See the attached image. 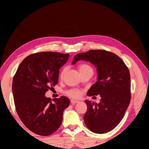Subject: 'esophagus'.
Masks as SVG:
<instances>
[{"label":"esophagus","instance_id":"1","mask_svg":"<svg viewBox=\"0 0 149 149\" xmlns=\"http://www.w3.org/2000/svg\"><path fill=\"white\" fill-rule=\"evenodd\" d=\"M70 102H71V103H72V104H75V103L79 102V100H75V99H71V100H70Z\"/></svg>","mask_w":149,"mask_h":149}]
</instances>
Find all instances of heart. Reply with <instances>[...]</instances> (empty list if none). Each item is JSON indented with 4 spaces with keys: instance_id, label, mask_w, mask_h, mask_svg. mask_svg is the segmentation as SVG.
I'll list each match as a JSON object with an SVG mask.
<instances>
[{
    "instance_id": "obj_1",
    "label": "heart",
    "mask_w": 149,
    "mask_h": 149,
    "mask_svg": "<svg viewBox=\"0 0 149 149\" xmlns=\"http://www.w3.org/2000/svg\"><path fill=\"white\" fill-rule=\"evenodd\" d=\"M78 70H79L81 74H85V73H88V72H91L93 74V69L92 66H91L90 65L87 64H85V63L80 64L79 65H78ZM65 71H66V69L65 68L63 69L61 72V74H60V76L62 77L63 75L65 74ZM65 94L70 96V97L77 98V97H79L81 95V91L76 89H71L68 91H67L65 92Z\"/></svg>"
}]
</instances>
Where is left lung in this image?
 I'll use <instances>...</instances> for the list:
<instances>
[{"instance_id": "8db88e82", "label": "left lung", "mask_w": 149, "mask_h": 149, "mask_svg": "<svg viewBox=\"0 0 149 149\" xmlns=\"http://www.w3.org/2000/svg\"><path fill=\"white\" fill-rule=\"evenodd\" d=\"M79 60L89 61L97 68V81L87 95L89 97L100 95L101 97L99 104L85 100L87 105L84 117L85 124L95 133L110 132L119 124L130 104L129 69L118 55L104 50H91L77 54L72 64Z\"/></svg>"}]
</instances>
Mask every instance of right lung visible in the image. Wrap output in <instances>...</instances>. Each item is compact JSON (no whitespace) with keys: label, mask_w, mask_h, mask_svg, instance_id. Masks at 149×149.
<instances>
[{"label":"right lung","mask_w":149,"mask_h":149,"mask_svg":"<svg viewBox=\"0 0 149 149\" xmlns=\"http://www.w3.org/2000/svg\"><path fill=\"white\" fill-rule=\"evenodd\" d=\"M69 54L37 52L27 56L15 74L12 93L17 114L26 127L37 135L49 136L61 125L63 112L70 99L62 96L51 100L45 93L58 82L59 69Z\"/></svg>","instance_id":"1"}]
</instances>
